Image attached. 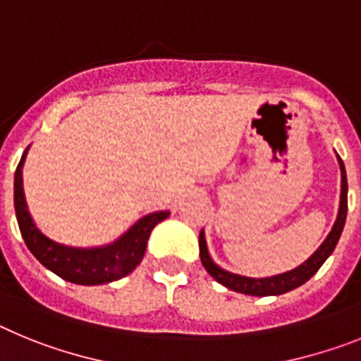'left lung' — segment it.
<instances>
[{
    "mask_svg": "<svg viewBox=\"0 0 361 361\" xmlns=\"http://www.w3.org/2000/svg\"><path fill=\"white\" fill-rule=\"evenodd\" d=\"M338 161H340L341 169V200H340V211H338L336 224L332 227V231L329 233V236L325 238V241L319 245V249L316 250L311 258L307 259L305 263H302L300 267L293 269L289 272H283V274L271 276V278H247V276L233 274V272L224 271L221 267H218L214 262L209 256V250H207L205 243V234L203 231L200 233V258H202L203 267L209 274L214 278L218 283L225 285L227 289L236 290L241 294H250V296H274V294H283L289 293V290L296 289L300 285L305 283L307 280H311L312 276L318 272V269L324 265L325 259L332 255V250L336 247L338 240L341 236V231H343V225H345L347 218V176H345V165L341 161V158L338 156Z\"/></svg>",
    "mask_w": 361,
    "mask_h": 361,
    "instance_id": "left-lung-1",
    "label": "left lung"
}]
</instances>
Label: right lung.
Instances as JSON below:
<instances>
[{
    "instance_id": "obj_1",
    "label": "right lung",
    "mask_w": 361,
    "mask_h": 361,
    "mask_svg": "<svg viewBox=\"0 0 361 361\" xmlns=\"http://www.w3.org/2000/svg\"><path fill=\"white\" fill-rule=\"evenodd\" d=\"M25 156L18 163L14 174V207L16 218L20 225L21 236L29 250L43 263L49 271L59 278L78 285H102L116 281L133 272L142 262L147 249V240L150 231L167 218L169 212H154L142 218L127 234L112 245L99 249H72L59 245L56 241L43 236L34 225L23 196V181H21V167Z\"/></svg>"
}]
</instances>
